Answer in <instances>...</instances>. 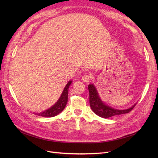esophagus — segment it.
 <instances>
[{"mask_svg":"<svg viewBox=\"0 0 158 158\" xmlns=\"http://www.w3.org/2000/svg\"><path fill=\"white\" fill-rule=\"evenodd\" d=\"M90 79H91V76L89 75H88V74L84 75L82 77V80L84 82H85V83L89 82Z\"/></svg>","mask_w":158,"mask_h":158,"instance_id":"obj_1","label":"esophagus"}]
</instances>
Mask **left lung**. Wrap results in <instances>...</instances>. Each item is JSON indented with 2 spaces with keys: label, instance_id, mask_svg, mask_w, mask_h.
I'll use <instances>...</instances> for the list:
<instances>
[{
  "label": "left lung",
  "instance_id": "1",
  "mask_svg": "<svg viewBox=\"0 0 158 158\" xmlns=\"http://www.w3.org/2000/svg\"><path fill=\"white\" fill-rule=\"evenodd\" d=\"M88 89L89 93V105L92 111L97 115L102 118H109L118 114H125L130 112L135 107L136 104H134L131 107L126 109H117L111 107L105 103L99 96L98 91L95 88V85L90 84L88 85Z\"/></svg>",
  "mask_w": 158,
  "mask_h": 158
}]
</instances>
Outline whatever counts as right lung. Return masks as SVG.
<instances>
[{
	"instance_id": "obj_1",
	"label": "right lung",
	"mask_w": 158,
	"mask_h": 158,
	"mask_svg": "<svg viewBox=\"0 0 158 158\" xmlns=\"http://www.w3.org/2000/svg\"><path fill=\"white\" fill-rule=\"evenodd\" d=\"M73 82V81L70 80L65 85V87L61 94L59 99L57 100V102L53 105V106L47 109L45 111L40 113H34L35 114L38 116H41L44 117H52L61 113L65 108L66 103L68 102V94H69V88L70 84Z\"/></svg>"
}]
</instances>
